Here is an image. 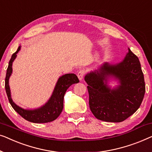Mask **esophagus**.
Wrapping results in <instances>:
<instances>
[{"instance_id": "obj_1", "label": "esophagus", "mask_w": 152, "mask_h": 152, "mask_svg": "<svg viewBox=\"0 0 152 152\" xmlns=\"http://www.w3.org/2000/svg\"><path fill=\"white\" fill-rule=\"evenodd\" d=\"M85 70H80V71H79V72L78 73V79L80 80H83V77H84V75H85Z\"/></svg>"}]
</instances>
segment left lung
Returning <instances> with one entry per match:
<instances>
[{"label":"left lung","mask_w":152,"mask_h":152,"mask_svg":"<svg viewBox=\"0 0 152 152\" xmlns=\"http://www.w3.org/2000/svg\"><path fill=\"white\" fill-rule=\"evenodd\" d=\"M111 79L119 85L112 88ZM89 92V108L98 120L120 123L140 107L145 93L144 76L138 57L128 48L120 63H104L85 76Z\"/></svg>","instance_id":"obj_1"}]
</instances>
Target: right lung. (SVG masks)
I'll return each instance as SVG.
<instances>
[{"mask_svg": "<svg viewBox=\"0 0 152 152\" xmlns=\"http://www.w3.org/2000/svg\"><path fill=\"white\" fill-rule=\"evenodd\" d=\"M20 48L21 46L20 45L16 52L12 54L6 73L5 90L10 103L18 114L29 122L34 123H45L52 122L56 119L63 111V99L66 91L72 85L79 83L78 77L74 74H66L60 76L50 99L45 104L40 107L34 110H27L20 107L13 101L9 85L10 78L12 74L13 62L16 59L17 54L20 50Z\"/></svg>", "mask_w": 152, "mask_h": 152, "instance_id": "add662e5", "label": "right lung"}]
</instances>
